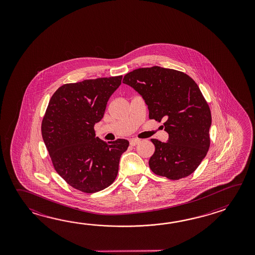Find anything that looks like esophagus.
<instances>
[{
	"label": "esophagus",
	"mask_w": 255,
	"mask_h": 255,
	"mask_svg": "<svg viewBox=\"0 0 255 255\" xmlns=\"http://www.w3.org/2000/svg\"><path fill=\"white\" fill-rule=\"evenodd\" d=\"M139 142H140V140H139V139H136V138H132V139H130L129 141L131 146H135V145H137Z\"/></svg>",
	"instance_id": "esophagus-1"
}]
</instances>
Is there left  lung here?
Masks as SVG:
<instances>
[{"instance_id":"obj_1","label":"left lung","mask_w":255,"mask_h":255,"mask_svg":"<svg viewBox=\"0 0 255 255\" xmlns=\"http://www.w3.org/2000/svg\"><path fill=\"white\" fill-rule=\"evenodd\" d=\"M123 83L144 99L150 120H165L168 139L151 138L150 169L169 179L190 175L209 150L212 125L211 110L195 81L182 72L153 66L130 72Z\"/></svg>"}]
</instances>
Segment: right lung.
I'll return each instance as SVG.
<instances>
[{"label": "right lung", "instance_id": "obj_1", "mask_svg": "<svg viewBox=\"0 0 255 255\" xmlns=\"http://www.w3.org/2000/svg\"><path fill=\"white\" fill-rule=\"evenodd\" d=\"M121 80L122 76L65 84L52 96L43 117L42 135L54 169L86 193L113 183L120 157L129 146L121 138L106 143L94 130Z\"/></svg>", "mask_w": 255, "mask_h": 255}]
</instances>
